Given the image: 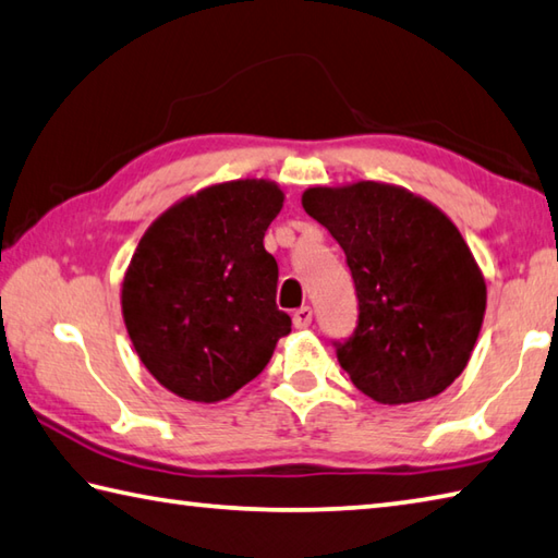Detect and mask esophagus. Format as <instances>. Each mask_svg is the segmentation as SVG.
I'll use <instances>...</instances> for the list:
<instances>
[{"instance_id":"1","label":"esophagus","mask_w":558,"mask_h":558,"mask_svg":"<svg viewBox=\"0 0 558 558\" xmlns=\"http://www.w3.org/2000/svg\"><path fill=\"white\" fill-rule=\"evenodd\" d=\"M311 320H313V311L308 306H303V308H299L296 313H293V325H296L299 330H306L308 325H311Z\"/></svg>"}]
</instances>
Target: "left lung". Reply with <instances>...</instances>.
Returning <instances> with one entry per match:
<instances>
[{
  "mask_svg": "<svg viewBox=\"0 0 558 558\" xmlns=\"http://www.w3.org/2000/svg\"><path fill=\"white\" fill-rule=\"evenodd\" d=\"M301 204L352 271L360 323L335 342L364 396L403 405L439 396L464 372L486 313V279L447 214L386 182L311 186Z\"/></svg>",
  "mask_w": 558,
  "mask_h": 558,
  "instance_id": "1",
  "label": "left lung"
}]
</instances>
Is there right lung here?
I'll return each instance as SVG.
<instances>
[{
  "label": "right lung",
  "mask_w": 558,
  "mask_h": 558,
  "mask_svg": "<svg viewBox=\"0 0 558 558\" xmlns=\"http://www.w3.org/2000/svg\"><path fill=\"white\" fill-rule=\"evenodd\" d=\"M281 206L277 182L211 184L157 216L133 252L121 283L125 330L145 369L184 401L230 398L291 332L265 250Z\"/></svg>",
  "instance_id": "obj_1"
}]
</instances>
